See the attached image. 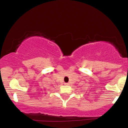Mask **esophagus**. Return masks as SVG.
I'll return each mask as SVG.
<instances>
[{"instance_id":"34e87169","label":"esophagus","mask_w":128,"mask_h":128,"mask_svg":"<svg viewBox=\"0 0 128 128\" xmlns=\"http://www.w3.org/2000/svg\"><path fill=\"white\" fill-rule=\"evenodd\" d=\"M64 84H65V85H68V83H65Z\"/></svg>"}]
</instances>
